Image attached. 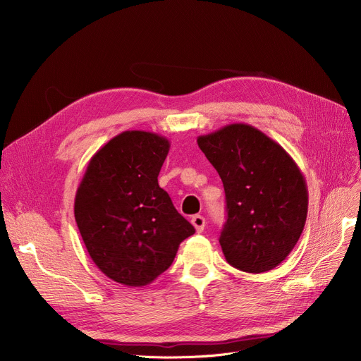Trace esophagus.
Returning a JSON list of instances; mask_svg holds the SVG:
<instances>
[{
  "instance_id": "34e87169",
  "label": "esophagus",
  "mask_w": 361,
  "mask_h": 361,
  "mask_svg": "<svg viewBox=\"0 0 361 361\" xmlns=\"http://www.w3.org/2000/svg\"><path fill=\"white\" fill-rule=\"evenodd\" d=\"M192 224H193V226H195L197 233H202L204 230V226H206V219L202 215H195L192 218Z\"/></svg>"
}]
</instances>
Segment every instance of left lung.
<instances>
[{"label":"left lung","mask_w":361,"mask_h":361,"mask_svg":"<svg viewBox=\"0 0 361 361\" xmlns=\"http://www.w3.org/2000/svg\"><path fill=\"white\" fill-rule=\"evenodd\" d=\"M224 183L226 222L219 237L231 267L268 272L286 260L305 228V176L279 143L250 124L234 123L197 137Z\"/></svg>","instance_id":"1"}]
</instances>
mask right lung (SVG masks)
<instances>
[{"instance_id": "1", "label": "right lung", "mask_w": 361, "mask_h": 361, "mask_svg": "<svg viewBox=\"0 0 361 361\" xmlns=\"http://www.w3.org/2000/svg\"><path fill=\"white\" fill-rule=\"evenodd\" d=\"M168 152L169 140L157 133L123 131L90 158L75 193L74 216L90 259L127 287L157 279L195 234L158 184Z\"/></svg>"}]
</instances>
